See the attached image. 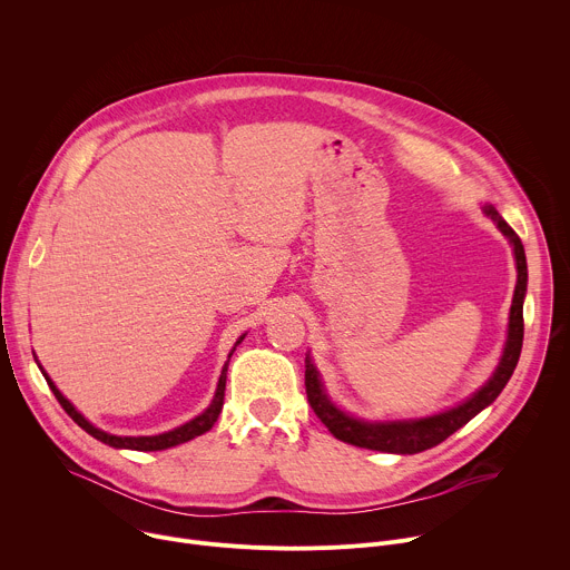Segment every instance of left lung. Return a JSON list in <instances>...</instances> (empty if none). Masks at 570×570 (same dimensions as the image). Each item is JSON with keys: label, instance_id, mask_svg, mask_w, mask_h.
<instances>
[{"label": "left lung", "instance_id": "left-lung-1", "mask_svg": "<svg viewBox=\"0 0 570 570\" xmlns=\"http://www.w3.org/2000/svg\"><path fill=\"white\" fill-rule=\"evenodd\" d=\"M482 212H484V216H490L497 223V227L510 238L512 248H514V259H517V273H519L514 297H512V308H510L508 341H505L503 356L499 361L497 372L466 401L458 403L455 409H449L444 413H438L431 417H420V420L365 422V420H356V417L343 413L338 405L327 396V392H324V385L320 381V372L315 370L313 361L306 356L304 385H306V396H308L311 409L320 417V422L327 426L332 431V435L338 438L341 442H347V444H354L361 449L383 451V453H401V455L422 453L426 449L438 446L449 435H453L458 429H462L469 420H473L480 411H484L487 405L494 403V399L508 385V381L519 363L521 347H523V299H525V291H528V264H525V250H523L521 238L503 220V216L497 212V207L484 205Z\"/></svg>", "mask_w": 570, "mask_h": 570}]
</instances>
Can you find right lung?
Masks as SVG:
<instances>
[{
	"mask_svg": "<svg viewBox=\"0 0 570 570\" xmlns=\"http://www.w3.org/2000/svg\"><path fill=\"white\" fill-rule=\"evenodd\" d=\"M246 338V334H243L238 341H236V345ZM236 345H234V350H236ZM234 350L229 352V356L234 354ZM229 356H227V363H229ZM227 363L223 365V372H220V379H218V385H216V392H214V399H212V403L207 405V409L198 415V417H194L191 422H187V424H183V426H178V429H174V431H169V433H159V435H141V438H121V435H110V433H106V431H101V429H97V426H92L83 415H80L73 405L60 394V390L53 385V381L47 376V372L42 370V365L38 363V367H40V372L45 374V379H47V383H49V387H51V392L56 394V399H58V403L62 405L65 409V413L80 426L83 429L86 433H90L92 438H97L99 442H104V444H108V446H115V449H132V451H165V449H171V446H178V444H183V442H189V440H194V438H198V435H203V433H207L212 426H214V422L218 420V415H220V411H223V399H225V381H227Z\"/></svg>",
	"mask_w": 570,
	"mask_h": 570,
	"instance_id": "1",
	"label": "right lung"
}]
</instances>
